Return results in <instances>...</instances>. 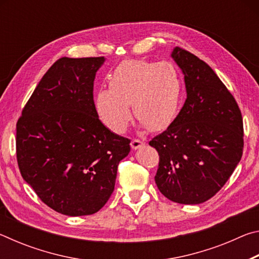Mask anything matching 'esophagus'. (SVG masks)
Returning <instances> with one entry per match:
<instances>
[{
    "label": "esophagus",
    "mask_w": 259,
    "mask_h": 259,
    "mask_svg": "<svg viewBox=\"0 0 259 259\" xmlns=\"http://www.w3.org/2000/svg\"><path fill=\"white\" fill-rule=\"evenodd\" d=\"M143 145H144V143L142 142V140H139V139L131 140V148H133V150H138V148H140Z\"/></svg>",
    "instance_id": "obj_1"
}]
</instances>
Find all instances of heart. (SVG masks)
I'll return each instance as SVG.
<instances>
[{
  "label": "heart",
  "instance_id": "heart-1",
  "mask_svg": "<svg viewBox=\"0 0 259 259\" xmlns=\"http://www.w3.org/2000/svg\"><path fill=\"white\" fill-rule=\"evenodd\" d=\"M181 96V76L171 63L130 59L109 75V89L97 91L95 107L103 123L116 134L128 126L131 105L140 123L159 131L174 121Z\"/></svg>",
  "mask_w": 259,
  "mask_h": 259
}]
</instances>
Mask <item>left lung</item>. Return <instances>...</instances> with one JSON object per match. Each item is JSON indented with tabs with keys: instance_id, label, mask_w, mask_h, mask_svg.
<instances>
[{
	"instance_id": "8db88e82",
	"label": "left lung",
	"mask_w": 259,
	"mask_h": 259,
	"mask_svg": "<svg viewBox=\"0 0 259 259\" xmlns=\"http://www.w3.org/2000/svg\"><path fill=\"white\" fill-rule=\"evenodd\" d=\"M171 57L183 71L187 98L171 124L150 142L160 156L155 183L166 199L199 204L225 185L241 160L242 115L208 64L179 47Z\"/></svg>"
}]
</instances>
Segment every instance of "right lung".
I'll use <instances>...</instances> for the list:
<instances>
[{
  "mask_svg": "<svg viewBox=\"0 0 259 259\" xmlns=\"http://www.w3.org/2000/svg\"><path fill=\"white\" fill-rule=\"evenodd\" d=\"M104 57L56 61L38 82L17 122L20 174L42 202L67 216L102 209L114 191L130 139L99 120L96 73Z\"/></svg>",
  "mask_w": 259,
  "mask_h": 259,
  "instance_id": "obj_1",
  "label": "right lung"
}]
</instances>
